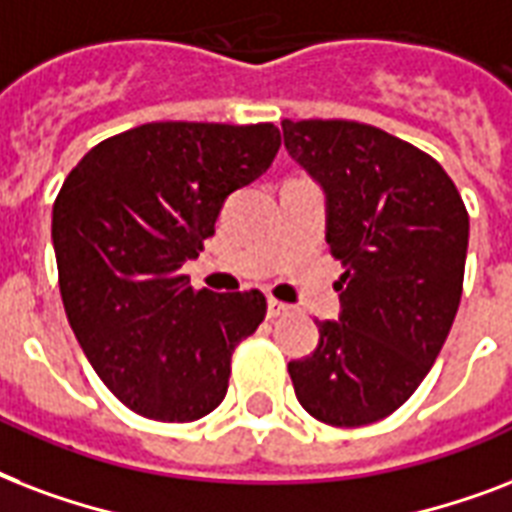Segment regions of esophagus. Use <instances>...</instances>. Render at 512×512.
<instances>
[{
	"instance_id": "34e87169",
	"label": "esophagus",
	"mask_w": 512,
	"mask_h": 512,
	"mask_svg": "<svg viewBox=\"0 0 512 512\" xmlns=\"http://www.w3.org/2000/svg\"><path fill=\"white\" fill-rule=\"evenodd\" d=\"M291 310L285 301H277V299H269L267 301V312H269V318H280V315H285V312Z\"/></svg>"
}]
</instances>
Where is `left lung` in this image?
<instances>
[{"instance_id": "8db88e82", "label": "left lung", "mask_w": 512, "mask_h": 512, "mask_svg": "<svg viewBox=\"0 0 512 512\" xmlns=\"http://www.w3.org/2000/svg\"><path fill=\"white\" fill-rule=\"evenodd\" d=\"M283 141L326 192V243L344 267L339 320L318 323V347L288 374L315 419L371 425L411 398L449 336L465 202L430 154L363 122L283 120Z\"/></svg>"}]
</instances>
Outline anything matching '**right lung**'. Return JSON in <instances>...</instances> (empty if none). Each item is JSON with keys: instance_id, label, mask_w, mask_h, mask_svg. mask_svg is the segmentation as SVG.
Wrapping results in <instances>:
<instances>
[{"instance_id": "add662e5", "label": "right lung", "mask_w": 512, "mask_h": 512, "mask_svg": "<svg viewBox=\"0 0 512 512\" xmlns=\"http://www.w3.org/2000/svg\"><path fill=\"white\" fill-rule=\"evenodd\" d=\"M272 122H149L93 146L53 205L66 318L101 382L157 422L219 406L232 352L267 315L261 291H194L184 261L221 205L275 160Z\"/></svg>"}]
</instances>
